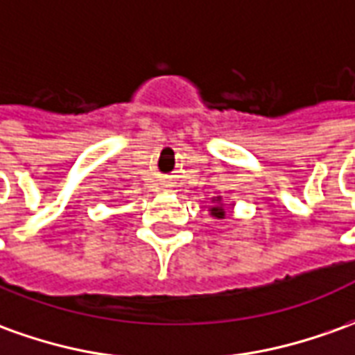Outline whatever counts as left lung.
I'll use <instances>...</instances> for the list:
<instances>
[{
	"label": "left lung",
	"instance_id": "8db88e82",
	"mask_svg": "<svg viewBox=\"0 0 355 355\" xmlns=\"http://www.w3.org/2000/svg\"><path fill=\"white\" fill-rule=\"evenodd\" d=\"M214 201L220 202L222 199H220V197H216ZM210 214H212L214 218H224V207H222V205H214V207L210 209Z\"/></svg>",
	"mask_w": 355,
	"mask_h": 355
}]
</instances>
